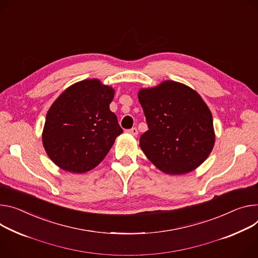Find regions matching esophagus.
<instances>
[{
    "label": "esophagus",
    "instance_id": "esophagus-1",
    "mask_svg": "<svg viewBox=\"0 0 258 258\" xmlns=\"http://www.w3.org/2000/svg\"><path fill=\"white\" fill-rule=\"evenodd\" d=\"M126 133H128V134H131V135H133V136H137V135H138V130H137L136 127H133V128L127 130Z\"/></svg>",
    "mask_w": 258,
    "mask_h": 258
}]
</instances>
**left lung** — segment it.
I'll list each match as a JSON object with an SVG mask.
<instances>
[{"label":"left lung","mask_w":258,"mask_h":258,"mask_svg":"<svg viewBox=\"0 0 258 258\" xmlns=\"http://www.w3.org/2000/svg\"><path fill=\"white\" fill-rule=\"evenodd\" d=\"M148 131L140 147L161 172L183 175L200 167L215 143L212 113L199 93L167 80L138 93Z\"/></svg>","instance_id":"left-lung-1"}]
</instances>
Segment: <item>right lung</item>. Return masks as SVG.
<instances>
[{"label": "right lung", "mask_w": 258, "mask_h": 258, "mask_svg": "<svg viewBox=\"0 0 258 258\" xmlns=\"http://www.w3.org/2000/svg\"><path fill=\"white\" fill-rule=\"evenodd\" d=\"M114 89L99 79L68 87L49 108L42 134L43 146L60 169L82 174L105 158L123 131L109 105Z\"/></svg>", "instance_id": "add662e5"}]
</instances>
